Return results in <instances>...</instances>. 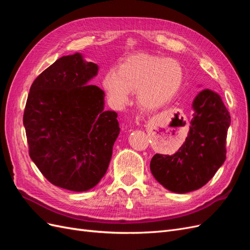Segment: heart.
I'll use <instances>...</instances> for the list:
<instances>
[{
    "label": "heart",
    "instance_id": "heart-1",
    "mask_svg": "<svg viewBox=\"0 0 250 250\" xmlns=\"http://www.w3.org/2000/svg\"><path fill=\"white\" fill-rule=\"evenodd\" d=\"M184 69L173 58L139 54L121 63L118 72L109 70L103 86L116 105H124L137 90L138 103L145 109H155L170 102L181 87Z\"/></svg>",
    "mask_w": 250,
    "mask_h": 250
}]
</instances>
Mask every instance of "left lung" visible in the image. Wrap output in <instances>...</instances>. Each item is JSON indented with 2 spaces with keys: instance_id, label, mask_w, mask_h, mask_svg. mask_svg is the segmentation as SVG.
<instances>
[{
  "instance_id": "obj_1",
  "label": "left lung",
  "mask_w": 250,
  "mask_h": 250,
  "mask_svg": "<svg viewBox=\"0 0 250 250\" xmlns=\"http://www.w3.org/2000/svg\"><path fill=\"white\" fill-rule=\"evenodd\" d=\"M190 131L174 154L156 153L150 162L155 179L168 190H198L215 175L226 158L230 115L221 98L204 89L195 98Z\"/></svg>"
}]
</instances>
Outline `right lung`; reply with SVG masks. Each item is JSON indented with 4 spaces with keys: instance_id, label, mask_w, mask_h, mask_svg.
<instances>
[{
    "instance_id": "1",
    "label": "right lung",
    "mask_w": 250,
    "mask_h": 250,
    "mask_svg": "<svg viewBox=\"0 0 250 250\" xmlns=\"http://www.w3.org/2000/svg\"><path fill=\"white\" fill-rule=\"evenodd\" d=\"M98 65L62 56L33 81L24 110L29 155L51 184L83 192L106 173L120 128L104 92L88 80Z\"/></svg>"
}]
</instances>
